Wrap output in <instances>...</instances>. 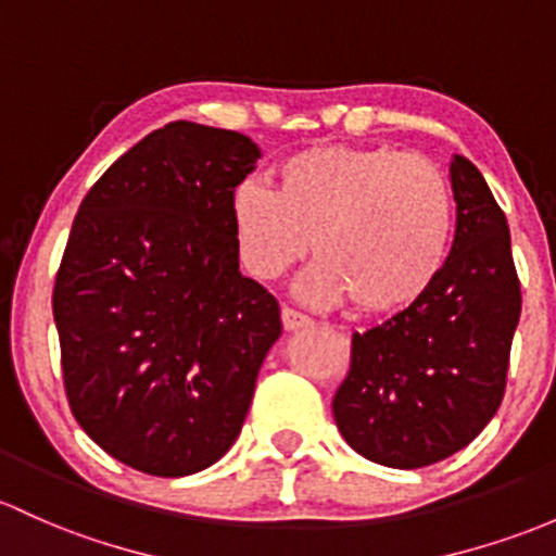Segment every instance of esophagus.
<instances>
[{
	"instance_id": "34e87169",
	"label": "esophagus",
	"mask_w": 556,
	"mask_h": 556,
	"mask_svg": "<svg viewBox=\"0 0 556 556\" xmlns=\"http://www.w3.org/2000/svg\"><path fill=\"white\" fill-rule=\"evenodd\" d=\"M280 320H283V328H286V331H300V328L313 326V320H309L307 315L296 313V309H291V307H283V309H280Z\"/></svg>"
}]
</instances>
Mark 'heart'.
I'll return each mask as SVG.
<instances>
[{
  "label": "heart",
  "instance_id": "b5f03b06",
  "mask_svg": "<svg viewBox=\"0 0 556 556\" xmlns=\"http://www.w3.org/2000/svg\"><path fill=\"white\" fill-rule=\"evenodd\" d=\"M243 267L276 280L313 247L302 278L313 304L355 302L357 313L408 309L443 273L453 195L438 164L392 148H304L276 169V193L243 182L230 201Z\"/></svg>",
  "mask_w": 556,
  "mask_h": 556
}]
</instances>
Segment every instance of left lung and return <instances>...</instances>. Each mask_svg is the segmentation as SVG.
I'll list each match as a JSON object with an SVG mask.
<instances>
[{
    "mask_svg": "<svg viewBox=\"0 0 556 556\" xmlns=\"http://www.w3.org/2000/svg\"><path fill=\"white\" fill-rule=\"evenodd\" d=\"M456 236L443 273L408 309L352 337L333 395L339 432L368 462L419 469L453 456L504 400L522 294L504 212L485 177L451 159Z\"/></svg>",
    "mask_w": 556,
    "mask_h": 556,
    "instance_id": "obj_1",
    "label": "left lung"
}]
</instances>
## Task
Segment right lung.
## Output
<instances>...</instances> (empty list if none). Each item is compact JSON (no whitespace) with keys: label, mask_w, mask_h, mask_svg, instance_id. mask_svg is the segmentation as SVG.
<instances>
[{"label":"right lung","mask_w":556,"mask_h":556,"mask_svg":"<svg viewBox=\"0 0 556 556\" xmlns=\"http://www.w3.org/2000/svg\"><path fill=\"white\" fill-rule=\"evenodd\" d=\"M252 137L172 122L81 201L52 291L68 405L116 462L212 467L241 434L280 307L238 270L230 201Z\"/></svg>","instance_id":"add662e5"}]
</instances>
